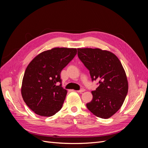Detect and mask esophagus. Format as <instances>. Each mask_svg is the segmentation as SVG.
<instances>
[{"instance_id":"34e87169","label":"esophagus","mask_w":148,"mask_h":148,"mask_svg":"<svg viewBox=\"0 0 148 148\" xmlns=\"http://www.w3.org/2000/svg\"><path fill=\"white\" fill-rule=\"evenodd\" d=\"M84 91H85V89H84V88H81V89H79V90L77 91V92H80V93H82V92H84Z\"/></svg>"}]
</instances>
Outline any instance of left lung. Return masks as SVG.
Returning a JSON list of instances; mask_svg holds the SVG:
<instances>
[{
  "instance_id": "obj_1",
  "label": "left lung",
  "mask_w": 148,
  "mask_h": 148,
  "mask_svg": "<svg viewBox=\"0 0 148 148\" xmlns=\"http://www.w3.org/2000/svg\"><path fill=\"white\" fill-rule=\"evenodd\" d=\"M78 57L89 71L92 82L99 80L91 92L88 110L96 117L108 119L120 109L128 93L126 73L120 61L113 53L100 49H78Z\"/></svg>"
}]
</instances>
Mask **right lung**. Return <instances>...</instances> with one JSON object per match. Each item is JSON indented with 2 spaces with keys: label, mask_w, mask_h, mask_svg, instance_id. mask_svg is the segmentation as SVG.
<instances>
[{
  "label": "right lung",
  "mask_w": 148,
  "mask_h": 148,
  "mask_svg": "<svg viewBox=\"0 0 148 148\" xmlns=\"http://www.w3.org/2000/svg\"><path fill=\"white\" fill-rule=\"evenodd\" d=\"M77 49L53 48L36 57L26 68L22 82L25 102L36 114L50 117L63 106L66 90L60 75L77 54Z\"/></svg>",
  "instance_id": "obj_1"
}]
</instances>
